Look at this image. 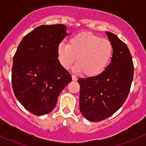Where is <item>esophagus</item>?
Listing matches in <instances>:
<instances>
[{"label": "esophagus", "instance_id": "1", "mask_svg": "<svg viewBox=\"0 0 146 146\" xmlns=\"http://www.w3.org/2000/svg\"><path fill=\"white\" fill-rule=\"evenodd\" d=\"M72 79H73V81H76V80H78V78L76 77V76H74V75H73V76H72Z\"/></svg>", "mask_w": 146, "mask_h": 146}]
</instances>
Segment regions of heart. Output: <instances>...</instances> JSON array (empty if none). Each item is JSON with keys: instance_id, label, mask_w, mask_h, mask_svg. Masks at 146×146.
<instances>
[{"instance_id": "b5f03b06", "label": "heart", "mask_w": 146, "mask_h": 146, "mask_svg": "<svg viewBox=\"0 0 146 146\" xmlns=\"http://www.w3.org/2000/svg\"><path fill=\"white\" fill-rule=\"evenodd\" d=\"M113 52L114 48L109 39L87 32L72 36L68 44L60 43L57 48L58 60L64 68H70L76 59L74 70L90 77L98 76L105 70Z\"/></svg>"}]
</instances>
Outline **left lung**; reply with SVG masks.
Instances as JSON below:
<instances>
[{
  "mask_svg": "<svg viewBox=\"0 0 146 146\" xmlns=\"http://www.w3.org/2000/svg\"><path fill=\"white\" fill-rule=\"evenodd\" d=\"M114 48L111 62L100 75L79 78L80 111L88 120L100 121L123 105L133 78V61L129 48L117 35L106 32Z\"/></svg>",
  "mask_w": 146,
  "mask_h": 146,
  "instance_id": "8db88e82",
  "label": "left lung"
}]
</instances>
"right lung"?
Listing matches in <instances>:
<instances>
[{
  "label": "right lung",
  "instance_id": "obj_1",
  "mask_svg": "<svg viewBox=\"0 0 146 146\" xmlns=\"http://www.w3.org/2000/svg\"><path fill=\"white\" fill-rule=\"evenodd\" d=\"M66 35L64 25L39 26L23 37L13 57V92L20 104L35 115L51 112L58 95L72 80L57 54Z\"/></svg>",
  "mask_w": 146,
  "mask_h": 146
}]
</instances>
